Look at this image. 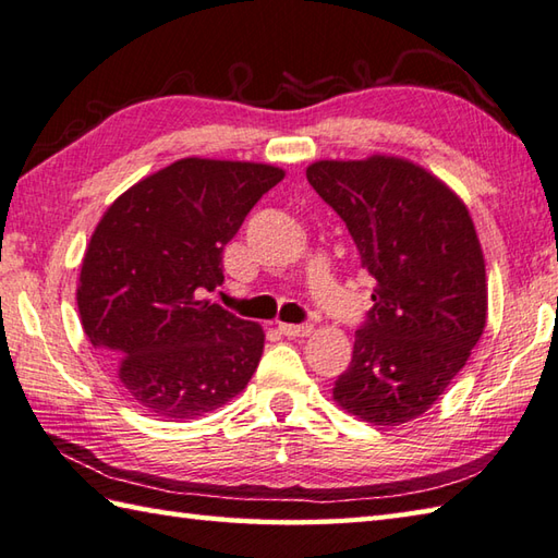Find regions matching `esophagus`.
I'll return each instance as SVG.
<instances>
[{"mask_svg": "<svg viewBox=\"0 0 558 558\" xmlns=\"http://www.w3.org/2000/svg\"><path fill=\"white\" fill-rule=\"evenodd\" d=\"M278 331L288 338H300L312 333V324H278Z\"/></svg>", "mask_w": 558, "mask_h": 558, "instance_id": "obj_1", "label": "esophagus"}]
</instances>
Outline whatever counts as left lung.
Here are the masks:
<instances>
[{
  "mask_svg": "<svg viewBox=\"0 0 558 558\" xmlns=\"http://www.w3.org/2000/svg\"><path fill=\"white\" fill-rule=\"evenodd\" d=\"M307 181L375 278L333 401L373 425L409 423L442 397L484 333L486 264L472 215L450 185L401 157L322 159Z\"/></svg>",
  "mask_w": 558,
  "mask_h": 558,
  "instance_id": "left-lung-1",
  "label": "left lung"
}]
</instances>
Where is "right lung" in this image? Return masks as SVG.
<instances>
[{
	"label": "right lung",
	"instance_id": "obj_1",
	"mask_svg": "<svg viewBox=\"0 0 558 558\" xmlns=\"http://www.w3.org/2000/svg\"><path fill=\"white\" fill-rule=\"evenodd\" d=\"M270 163L185 157L108 205L82 258L76 307L89 343L151 416L198 418L256 373L266 333L207 294L222 251L260 195Z\"/></svg>",
	"mask_w": 558,
	"mask_h": 558
}]
</instances>
